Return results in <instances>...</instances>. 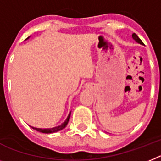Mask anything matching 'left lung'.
<instances>
[{
    "mask_svg": "<svg viewBox=\"0 0 161 161\" xmlns=\"http://www.w3.org/2000/svg\"><path fill=\"white\" fill-rule=\"evenodd\" d=\"M132 38H133L134 40L136 41V42H137V43H140V44H142V45H144V43H143L142 41L141 40L140 38H138V36L136 35V34H132Z\"/></svg>",
    "mask_w": 161,
    "mask_h": 161,
    "instance_id": "obj_1",
    "label": "left lung"
}]
</instances>
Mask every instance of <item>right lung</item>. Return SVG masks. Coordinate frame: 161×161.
<instances>
[{
	"instance_id": "obj_1",
	"label": "right lung",
	"mask_w": 161,
	"mask_h": 161,
	"mask_svg": "<svg viewBox=\"0 0 161 161\" xmlns=\"http://www.w3.org/2000/svg\"><path fill=\"white\" fill-rule=\"evenodd\" d=\"M28 38H30V37L26 38L25 40H27ZM71 112H70V114H68V116H67V118H66V119L65 120L64 123H62L61 125L57 126V127H52V128H37V127H31L33 128V129L36 130V131H40V132H42V133H54V132L61 131V130H62L63 128L66 127V126L67 125V123H68L69 122L70 117H71Z\"/></svg>"
}]
</instances>
